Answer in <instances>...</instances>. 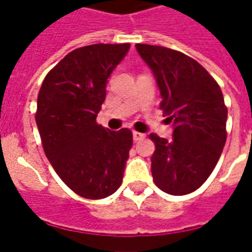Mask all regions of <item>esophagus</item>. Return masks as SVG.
I'll use <instances>...</instances> for the list:
<instances>
[{"label":"esophagus","instance_id":"obj_1","mask_svg":"<svg viewBox=\"0 0 252 252\" xmlns=\"http://www.w3.org/2000/svg\"><path fill=\"white\" fill-rule=\"evenodd\" d=\"M132 135H133V140H135V142L143 140V139L146 137V135H144V133H140V132H137V131L132 132Z\"/></svg>","mask_w":252,"mask_h":252}]
</instances>
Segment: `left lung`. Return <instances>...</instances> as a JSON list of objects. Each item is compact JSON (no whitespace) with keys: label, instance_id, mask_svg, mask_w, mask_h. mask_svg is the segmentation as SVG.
Instances as JSON below:
<instances>
[{"label":"left lung","instance_id":"obj_1","mask_svg":"<svg viewBox=\"0 0 252 252\" xmlns=\"http://www.w3.org/2000/svg\"><path fill=\"white\" fill-rule=\"evenodd\" d=\"M153 70L162 95L160 109L170 123L173 139L157 133L151 157L155 185L173 195L189 194L200 188L216 167L227 140V106L221 89L193 58L160 46L136 44Z\"/></svg>","mask_w":252,"mask_h":252}]
</instances>
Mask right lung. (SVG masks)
Returning a JSON list of instances; mask_svg holds the SVG:
<instances>
[{
  "mask_svg": "<svg viewBox=\"0 0 252 252\" xmlns=\"http://www.w3.org/2000/svg\"><path fill=\"white\" fill-rule=\"evenodd\" d=\"M124 44H92L67 54L44 78L36 124L46 157L70 189L89 200L113 194L123 182L132 147L128 128L97 124L106 82L129 50Z\"/></svg>",
  "mask_w": 252,
  "mask_h": 252,
  "instance_id": "obj_1",
  "label": "right lung"
}]
</instances>
